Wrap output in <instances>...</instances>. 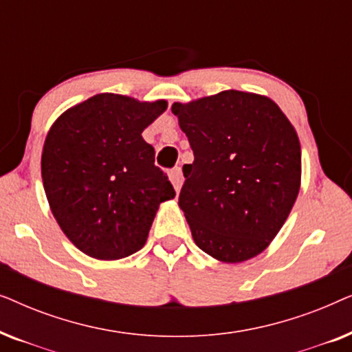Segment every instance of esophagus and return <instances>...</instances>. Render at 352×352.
I'll return each mask as SVG.
<instances>
[{
	"label": "esophagus",
	"instance_id": "1",
	"mask_svg": "<svg viewBox=\"0 0 352 352\" xmlns=\"http://www.w3.org/2000/svg\"><path fill=\"white\" fill-rule=\"evenodd\" d=\"M170 179H171V182H173V186H175L176 192H177V190H181L182 181H184V176H182V170H181V166L173 168V170L170 171Z\"/></svg>",
	"mask_w": 352,
	"mask_h": 352
}]
</instances>
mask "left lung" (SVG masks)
<instances>
[{
	"label": "left lung",
	"instance_id": "1",
	"mask_svg": "<svg viewBox=\"0 0 352 352\" xmlns=\"http://www.w3.org/2000/svg\"><path fill=\"white\" fill-rule=\"evenodd\" d=\"M171 110L194 152L179 206L197 247L224 263L256 256L300 192L295 128L271 99L234 89Z\"/></svg>",
	"mask_w": 352,
	"mask_h": 352
}]
</instances>
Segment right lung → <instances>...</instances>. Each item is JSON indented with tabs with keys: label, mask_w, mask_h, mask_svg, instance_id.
Masks as SVG:
<instances>
[{
	"label": "right lung",
	"mask_w": 352,
	"mask_h": 352,
	"mask_svg": "<svg viewBox=\"0 0 352 352\" xmlns=\"http://www.w3.org/2000/svg\"><path fill=\"white\" fill-rule=\"evenodd\" d=\"M166 110L98 94L62 113L47 133L41 177L64 234L96 259H122L146 243L158 205L175 199L142 131Z\"/></svg>",
	"instance_id": "1"
}]
</instances>
